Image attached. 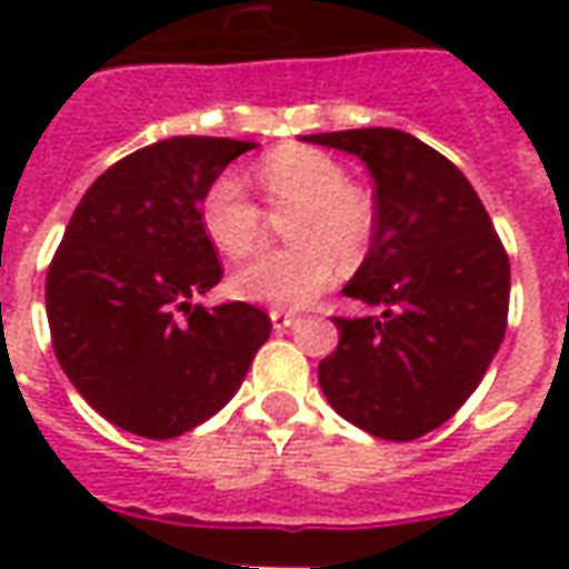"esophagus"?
<instances>
[{
  "instance_id": "esophagus-1",
  "label": "esophagus",
  "mask_w": 569,
  "mask_h": 569,
  "mask_svg": "<svg viewBox=\"0 0 569 569\" xmlns=\"http://www.w3.org/2000/svg\"><path fill=\"white\" fill-rule=\"evenodd\" d=\"M271 322L273 329H289V326L298 322V313H292V310H271Z\"/></svg>"
}]
</instances>
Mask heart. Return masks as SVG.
<instances>
[{
	"label": "heart",
	"instance_id": "obj_1",
	"mask_svg": "<svg viewBox=\"0 0 569 569\" xmlns=\"http://www.w3.org/2000/svg\"><path fill=\"white\" fill-rule=\"evenodd\" d=\"M273 212H289L292 247L264 252L234 273V292L256 305L305 308L332 286L338 261L357 268L375 237L371 198L332 154L308 146H280L256 167ZM200 231L228 259H247L264 240V212L234 173H219L198 203Z\"/></svg>",
	"mask_w": 569,
	"mask_h": 569
}]
</instances>
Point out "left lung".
<instances>
[{
    "instance_id": "8db88e82",
    "label": "left lung",
    "mask_w": 569,
    "mask_h": 569,
    "mask_svg": "<svg viewBox=\"0 0 569 569\" xmlns=\"http://www.w3.org/2000/svg\"><path fill=\"white\" fill-rule=\"evenodd\" d=\"M305 142L359 154L375 179V237L345 296L381 313L335 317L341 338L320 362L322 393L378 439H420L457 415L500 350L506 247L469 179L406 130Z\"/></svg>"
}]
</instances>
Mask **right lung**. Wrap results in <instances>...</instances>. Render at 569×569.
I'll use <instances>...</instances> for the list:
<instances>
[{"instance_id": "add662e5", "label": "right lung", "mask_w": 569, "mask_h": 569, "mask_svg": "<svg viewBox=\"0 0 569 569\" xmlns=\"http://www.w3.org/2000/svg\"><path fill=\"white\" fill-rule=\"evenodd\" d=\"M256 142L173 137L112 163L72 212L44 277L57 362L84 402L142 439H176L237 393L271 317L200 308L222 280L203 188Z\"/></svg>"}]
</instances>
